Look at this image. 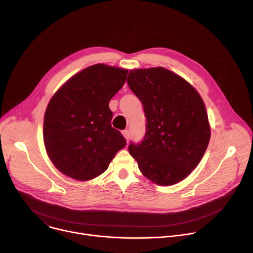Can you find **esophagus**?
<instances>
[{"label": "esophagus", "mask_w": 253, "mask_h": 253, "mask_svg": "<svg viewBox=\"0 0 253 253\" xmlns=\"http://www.w3.org/2000/svg\"><path fill=\"white\" fill-rule=\"evenodd\" d=\"M122 134H123L124 138L126 139V141L128 142V141H129V138H130V132H129L128 130H124V131L122 132Z\"/></svg>", "instance_id": "esophagus-1"}]
</instances>
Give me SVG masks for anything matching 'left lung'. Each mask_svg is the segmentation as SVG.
<instances>
[{"label": "left lung", "mask_w": 253, "mask_h": 253, "mask_svg": "<svg viewBox=\"0 0 253 253\" xmlns=\"http://www.w3.org/2000/svg\"><path fill=\"white\" fill-rule=\"evenodd\" d=\"M127 83L143 104L146 134L128 149L141 173L157 185L182 181L210 140L205 104L185 79L163 67L130 70Z\"/></svg>", "instance_id": "8db88e82"}]
</instances>
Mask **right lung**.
I'll return each instance as SVG.
<instances>
[{"mask_svg":"<svg viewBox=\"0 0 253 253\" xmlns=\"http://www.w3.org/2000/svg\"><path fill=\"white\" fill-rule=\"evenodd\" d=\"M127 73V69L96 64L72 76L51 98L44 116V144L54 166L66 176L94 179L125 147V138L111 126L109 102Z\"/></svg>","mask_w":253,"mask_h":253,"instance_id":"right-lung-1","label":"right lung"}]
</instances>
